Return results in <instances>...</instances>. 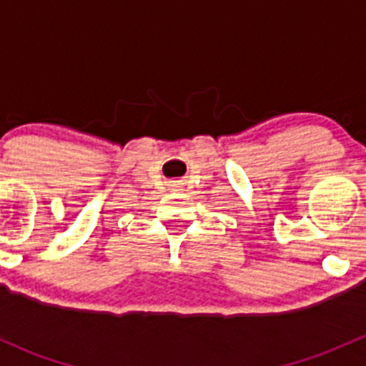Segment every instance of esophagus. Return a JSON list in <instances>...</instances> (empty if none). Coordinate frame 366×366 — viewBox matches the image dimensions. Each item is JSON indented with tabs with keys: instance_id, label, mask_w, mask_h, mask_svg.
Returning a JSON list of instances; mask_svg holds the SVG:
<instances>
[{
	"instance_id": "1",
	"label": "esophagus",
	"mask_w": 366,
	"mask_h": 366,
	"mask_svg": "<svg viewBox=\"0 0 366 366\" xmlns=\"http://www.w3.org/2000/svg\"><path fill=\"white\" fill-rule=\"evenodd\" d=\"M180 180H172V187H177V186H180Z\"/></svg>"
}]
</instances>
